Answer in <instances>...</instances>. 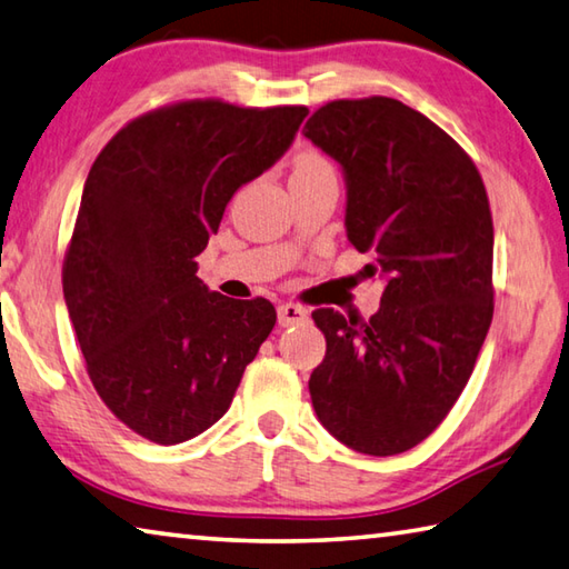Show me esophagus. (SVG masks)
I'll use <instances>...</instances> for the list:
<instances>
[{"instance_id":"obj_1","label":"esophagus","mask_w":569,"mask_h":569,"mask_svg":"<svg viewBox=\"0 0 569 569\" xmlns=\"http://www.w3.org/2000/svg\"><path fill=\"white\" fill-rule=\"evenodd\" d=\"M308 320V311L303 306H296V303H283L278 306V326H296V323H303Z\"/></svg>"}]
</instances>
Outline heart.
<instances>
[{
    "label": "heart",
    "instance_id": "heart-1",
    "mask_svg": "<svg viewBox=\"0 0 569 569\" xmlns=\"http://www.w3.org/2000/svg\"><path fill=\"white\" fill-rule=\"evenodd\" d=\"M320 171H333L330 161L318 151H301L293 161V173H320Z\"/></svg>",
    "mask_w": 569,
    "mask_h": 569
}]
</instances>
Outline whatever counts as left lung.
I'll use <instances>...</instances> for the list:
<instances>
[{"label": "left lung", "instance_id": "8db88e82", "mask_svg": "<svg viewBox=\"0 0 569 569\" xmlns=\"http://www.w3.org/2000/svg\"><path fill=\"white\" fill-rule=\"evenodd\" d=\"M303 133L346 173L348 241L386 283L368 320L313 311L326 358L308 380L318 420L366 456H398L436 430L492 320V213L478 167L398 99H336Z\"/></svg>", "mask_w": 569, "mask_h": 569}]
</instances>
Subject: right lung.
Wrapping results in <instances>:
<instances>
[{
	"instance_id": "1",
	"label": "right lung",
	"mask_w": 569,
	"mask_h": 569,
	"mask_svg": "<svg viewBox=\"0 0 569 569\" xmlns=\"http://www.w3.org/2000/svg\"><path fill=\"white\" fill-rule=\"evenodd\" d=\"M306 107L189 99L113 133L81 193L61 283L99 398L159 446L211 428L276 326L196 271L226 203L291 147Z\"/></svg>"
}]
</instances>
